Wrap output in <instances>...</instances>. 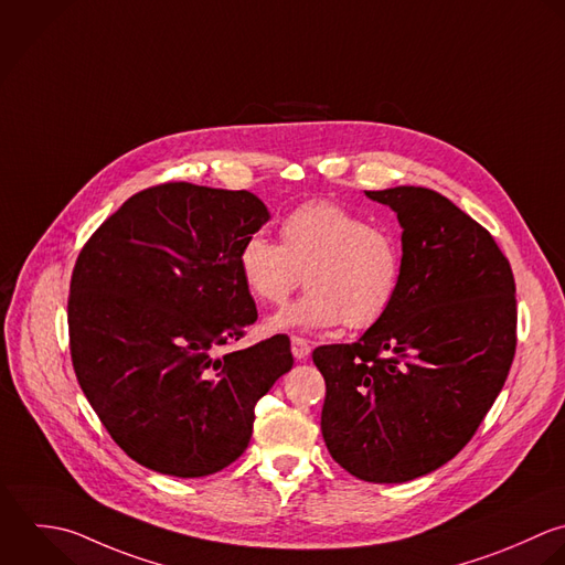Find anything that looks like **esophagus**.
Instances as JSON below:
<instances>
[{"label": "esophagus", "mask_w": 565, "mask_h": 565, "mask_svg": "<svg viewBox=\"0 0 565 565\" xmlns=\"http://www.w3.org/2000/svg\"><path fill=\"white\" fill-rule=\"evenodd\" d=\"M290 343H292V354H295V359H299V361L308 359V354H310V343H308L303 337H292Z\"/></svg>", "instance_id": "1"}]
</instances>
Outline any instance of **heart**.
Returning <instances> with one entry per match:
<instances>
[{
	"mask_svg": "<svg viewBox=\"0 0 565 565\" xmlns=\"http://www.w3.org/2000/svg\"><path fill=\"white\" fill-rule=\"evenodd\" d=\"M279 237L281 244L253 233L237 250L242 284L264 303H284L303 279L310 286L301 301L268 321L270 330L330 328L341 321L365 330L392 310L405 266L394 231L337 202L310 200L281 220Z\"/></svg>",
	"mask_w": 565,
	"mask_h": 565,
	"instance_id": "1",
	"label": "heart"
}]
</instances>
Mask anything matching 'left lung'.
I'll return each mask as SVG.
<instances>
[{
	"mask_svg": "<svg viewBox=\"0 0 565 565\" xmlns=\"http://www.w3.org/2000/svg\"><path fill=\"white\" fill-rule=\"evenodd\" d=\"M403 226V284L356 343L321 345V434L354 478L427 476L476 436L518 345L515 277L493 235L425 186L365 191Z\"/></svg>",
	"mask_w": 565,
	"mask_h": 565,
	"instance_id": "1",
	"label": "left lung"
}]
</instances>
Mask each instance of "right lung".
<instances>
[{
    "instance_id": "add662e5",
    "label": "right lung",
    "mask_w": 565,
    "mask_h": 565,
    "mask_svg": "<svg viewBox=\"0 0 565 565\" xmlns=\"http://www.w3.org/2000/svg\"><path fill=\"white\" fill-rule=\"evenodd\" d=\"M250 191L164 182L85 242L67 297L76 381L138 465L204 478L248 447L257 401L292 367L277 334L220 356L255 323L237 250L268 222Z\"/></svg>"
}]
</instances>
